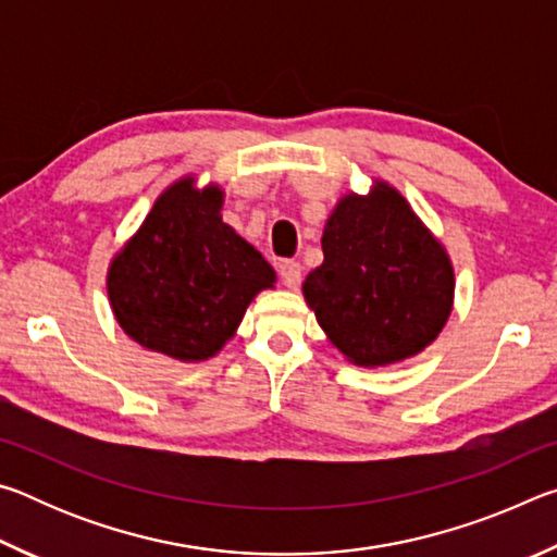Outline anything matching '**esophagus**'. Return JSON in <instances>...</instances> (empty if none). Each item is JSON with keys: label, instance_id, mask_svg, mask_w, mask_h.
Wrapping results in <instances>:
<instances>
[{"label": "esophagus", "instance_id": "esophagus-1", "mask_svg": "<svg viewBox=\"0 0 557 557\" xmlns=\"http://www.w3.org/2000/svg\"><path fill=\"white\" fill-rule=\"evenodd\" d=\"M280 277L289 289H297L301 282V268L297 260H282L280 262Z\"/></svg>", "mask_w": 557, "mask_h": 557}]
</instances>
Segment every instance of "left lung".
Here are the masks:
<instances>
[{
  "label": "left lung",
  "instance_id": "8db88e82",
  "mask_svg": "<svg viewBox=\"0 0 557 557\" xmlns=\"http://www.w3.org/2000/svg\"><path fill=\"white\" fill-rule=\"evenodd\" d=\"M322 250L324 262L301 292L348 361L388 366L435 342L451 312L455 270L393 186L344 196L324 225Z\"/></svg>",
  "mask_w": 557,
  "mask_h": 557
}]
</instances>
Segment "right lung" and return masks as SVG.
<instances>
[{"label":"right lung","instance_id":"1","mask_svg":"<svg viewBox=\"0 0 557 557\" xmlns=\"http://www.w3.org/2000/svg\"><path fill=\"white\" fill-rule=\"evenodd\" d=\"M219 186L182 178L159 196L143 228L108 270V295L125 334L149 351L206 361L235 334L275 270L221 221Z\"/></svg>","mask_w":557,"mask_h":557}]
</instances>
